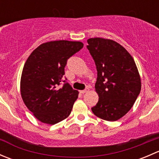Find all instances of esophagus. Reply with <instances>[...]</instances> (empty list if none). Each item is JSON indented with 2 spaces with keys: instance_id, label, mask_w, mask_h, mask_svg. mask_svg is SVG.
Listing matches in <instances>:
<instances>
[{
  "instance_id": "34e87169",
  "label": "esophagus",
  "mask_w": 159,
  "mask_h": 159,
  "mask_svg": "<svg viewBox=\"0 0 159 159\" xmlns=\"http://www.w3.org/2000/svg\"><path fill=\"white\" fill-rule=\"evenodd\" d=\"M89 91V89H86L84 90H82V91H80V93H81V94H84V93H87Z\"/></svg>"
}]
</instances>
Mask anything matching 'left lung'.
Wrapping results in <instances>:
<instances>
[{
    "label": "left lung",
    "mask_w": 159,
    "mask_h": 159,
    "mask_svg": "<svg viewBox=\"0 0 159 159\" xmlns=\"http://www.w3.org/2000/svg\"><path fill=\"white\" fill-rule=\"evenodd\" d=\"M87 41L98 71L95 91L99 99L91 111L105 121H117L129 111L140 93L139 70L131 54L116 41L102 38Z\"/></svg>",
    "instance_id": "obj_1"
}]
</instances>
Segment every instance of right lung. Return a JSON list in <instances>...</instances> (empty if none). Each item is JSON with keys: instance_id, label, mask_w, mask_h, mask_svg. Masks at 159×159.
<instances>
[{"instance_id": "right-lung-1", "label": "right lung", "mask_w": 159, "mask_h": 159, "mask_svg": "<svg viewBox=\"0 0 159 159\" xmlns=\"http://www.w3.org/2000/svg\"><path fill=\"white\" fill-rule=\"evenodd\" d=\"M83 46L81 41H48L27 59L20 78V95L38 121L54 125L69 116L79 92L63 79L65 67ZM62 82L63 86L59 87Z\"/></svg>"}]
</instances>
